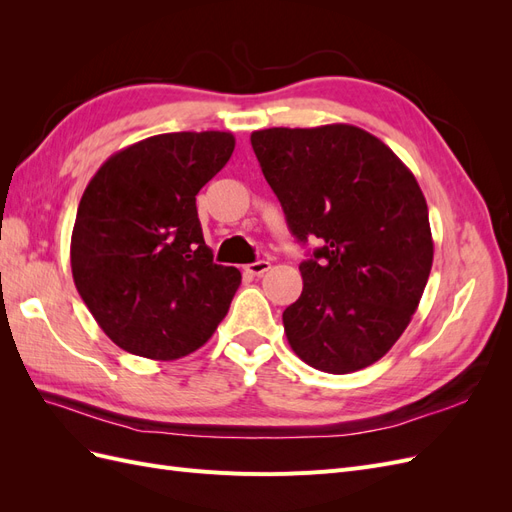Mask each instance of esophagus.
<instances>
[{
	"instance_id": "obj_1",
	"label": "esophagus",
	"mask_w": 512,
	"mask_h": 512,
	"mask_svg": "<svg viewBox=\"0 0 512 512\" xmlns=\"http://www.w3.org/2000/svg\"><path fill=\"white\" fill-rule=\"evenodd\" d=\"M269 269H271V262L269 260H258V262H252V265H245V273L247 275H254V277L265 275Z\"/></svg>"
}]
</instances>
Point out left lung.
Segmentation results:
<instances>
[{"label":"left lung","mask_w":512,"mask_h":512,"mask_svg":"<svg viewBox=\"0 0 512 512\" xmlns=\"http://www.w3.org/2000/svg\"><path fill=\"white\" fill-rule=\"evenodd\" d=\"M250 141L292 235L322 243L299 265L303 292L284 309L290 348L327 374L380 361L410 324L433 262L410 168L348 123L258 130Z\"/></svg>","instance_id":"obj_1"}]
</instances>
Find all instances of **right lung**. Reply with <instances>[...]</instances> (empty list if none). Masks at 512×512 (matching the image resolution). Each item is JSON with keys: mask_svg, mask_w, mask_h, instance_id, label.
<instances>
[{"mask_svg": "<svg viewBox=\"0 0 512 512\" xmlns=\"http://www.w3.org/2000/svg\"><path fill=\"white\" fill-rule=\"evenodd\" d=\"M235 151L230 132H170L113 153L91 177L70 243L74 286L126 352L175 361L203 346L241 284L215 265L196 194Z\"/></svg>", "mask_w": 512, "mask_h": 512, "instance_id": "right-lung-1", "label": "right lung"}]
</instances>
